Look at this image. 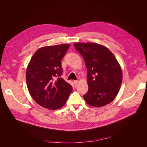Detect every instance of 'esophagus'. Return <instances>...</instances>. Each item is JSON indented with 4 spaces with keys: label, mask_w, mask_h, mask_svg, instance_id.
<instances>
[{
    "label": "esophagus",
    "mask_w": 147,
    "mask_h": 147,
    "mask_svg": "<svg viewBox=\"0 0 147 147\" xmlns=\"http://www.w3.org/2000/svg\"><path fill=\"white\" fill-rule=\"evenodd\" d=\"M74 85H77L79 83V81L78 80H74Z\"/></svg>",
    "instance_id": "1"
}]
</instances>
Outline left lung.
Masks as SVG:
<instances>
[{"label":"left lung","mask_w":147,"mask_h":147,"mask_svg":"<svg viewBox=\"0 0 147 147\" xmlns=\"http://www.w3.org/2000/svg\"><path fill=\"white\" fill-rule=\"evenodd\" d=\"M85 60L88 90L83 98L89 105L102 107L117 96L123 74L114 54L105 46L95 43H74Z\"/></svg>","instance_id":"obj_1"}]
</instances>
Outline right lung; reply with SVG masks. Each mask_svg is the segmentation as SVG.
Wrapping results in <instances>:
<instances>
[{
    "label": "right lung",
    "instance_id": "add662e5",
    "mask_svg": "<svg viewBox=\"0 0 147 147\" xmlns=\"http://www.w3.org/2000/svg\"><path fill=\"white\" fill-rule=\"evenodd\" d=\"M69 47L61 44L38 49L26 69V84L31 96L37 104L50 110L64 106L73 90L61 78V60Z\"/></svg>",
    "mask_w": 147,
    "mask_h": 147
}]
</instances>
